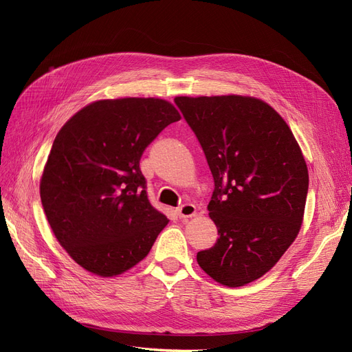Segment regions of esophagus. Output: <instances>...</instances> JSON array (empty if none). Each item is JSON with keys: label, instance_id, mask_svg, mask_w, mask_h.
<instances>
[{"label": "esophagus", "instance_id": "obj_1", "mask_svg": "<svg viewBox=\"0 0 352 352\" xmlns=\"http://www.w3.org/2000/svg\"><path fill=\"white\" fill-rule=\"evenodd\" d=\"M177 214L179 218H190L195 217L196 214V206L193 204H184L177 209Z\"/></svg>", "mask_w": 352, "mask_h": 352}]
</instances>
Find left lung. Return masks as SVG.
I'll return each mask as SVG.
<instances>
[{
  "label": "left lung",
  "instance_id": "8db88e82",
  "mask_svg": "<svg viewBox=\"0 0 352 352\" xmlns=\"http://www.w3.org/2000/svg\"><path fill=\"white\" fill-rule=\"evenodd\" d=\"M210 173L209 217L217 243L197 252L215 282L239 287L263 277L296 239L308 169L290 128L263 100L245 96L175 97Z\"/></svg>",
  "mask_w": 352,
  "mask_h": 352
}]
</instances>
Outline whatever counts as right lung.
Masks as SVG:
<instances>
[{
    "label": "right lung",
    "instance_id": "right-lung-1",
    "mask_svg": "<svg viewBox=\"0 0 352 352\" xmlns=\"http://www.w3.org/2000/svg\"><path fill=\"white\" fill-rule=\"evenodd\" d=\"M179 119L162 98L98 100L56 135L41 202L58 243L89 273L122 274L147 256L168 224L147 197L140 159Z\"/></svg>",
    "mask_w": 352,
    "mask_h": 352
}]
</instances>
